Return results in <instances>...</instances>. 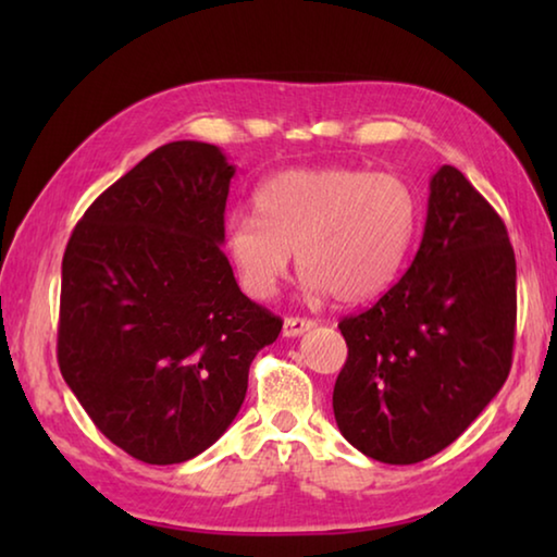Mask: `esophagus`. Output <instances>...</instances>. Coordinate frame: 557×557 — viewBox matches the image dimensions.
Segmentation results:
<instances>
[{
	"mask_svg": "<svg viewBox=\"0 0 557 557\" xmlns=\"http://www.w3.org/2000/svg\"><path fill=\"white\" fill-rule=\"evenodd\" d=\"M309 329H314V322L307 317H287L285 324H282V334L285 336H301Z\"/></svg>",
	"mask_w": 557,
	"mask_h": 557,
	"instance_id": "1",
	"label": "esophagus"
}]
</instances>
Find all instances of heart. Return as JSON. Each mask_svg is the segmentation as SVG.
<instances>
[{
	"label": "heart",
	"instance_id": "1",
	"mask_svg": "<svg viewBox=\"0 0 557 557\" xmlns=\"http://www.w3.org/2000/svg\"><path fill=\"white\" fill-rule=\"evenodd\" d=\"M256 215L225 228V252L243 292L270 299L287 275L289 252L312 295L363 301L393 285L408 256L418 203L395 174L299 169L262 184Z\"/></svg>",
	"mask_w": 557,
	"mask_h": 557
}]
</instances>
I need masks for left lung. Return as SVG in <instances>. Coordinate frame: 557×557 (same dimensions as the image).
<instances>
[{
    "instance_id": "obj_1",
    "label": "left lung",
    "mask_w": 557,
    "mask_h": 557,
    "mask_svg": "<svg viewBox=\"0 0 557 557\" xmlns=\"http://www.w3.org/2000/svg\"><path fill=\"white\" fill-rule=\"evenodd\" d=\"M338 329L348 358L334 385L336 425L385 465L437 455L502 391L513 356L516 258L504 221L459 169L432 176L408 272Z\"/></svg>"
}]
</instances>
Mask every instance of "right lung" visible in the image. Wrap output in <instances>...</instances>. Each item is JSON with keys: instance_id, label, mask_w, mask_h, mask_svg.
I'll list each match as a JSON object with an SVG mask.
<instances>
[{"instance_id": "1", "label": "right lung", "mask_w": 557, "mask_h": 557, "mask_svg": "<svg viewBox=\"0 0 557 557\" xmlns=\"http://www.w3.org/2000/svg\"><path fill=\"white\" fill-rule=\"evenodd\" d=\"M235 166L215 145L169 143L106 188L61 265L59 366L112 445L178 465L238 414L282 319L240 292L225 240Z\"/></svg>"}]
</instances>
